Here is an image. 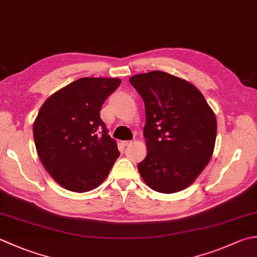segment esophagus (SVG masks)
I'll use <instances>...</instances> for the list:
<instances>
[{"mask_svg":"<svg viewBox=\"0 0 257 257\" xmlns=\"http://www.w3.org/2000/svg\"><path fill=\"white\" fill-rule=\"evenodd\" d=\"M130 144H132V142H130V140H124V142H121V145L124 146V147H127V146H129Z\"/></svg>","mask_w":257,"mask_h":257,"instance_id":"34e87169","label":"esophagus"}]
</instances>
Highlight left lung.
Here are the masks:
<instances>
[{
  "label": "left lung",
  "instance_id": "obj_1",
  "mask_svg": "<svg viewBox=\"0 0 257 257\" xmlns=\"http://www.w3.org/2000/svg\"><path fill=\"white\" fill-rule=\"evenodd\" d=\"M129 81L145 102L147 156L138 164L140 176L158 193L187 188L212 158L214 111L194 84L173 74L152 71Z\"/></svg>",
  "mask_w": 257,
  "mask_h": 257
}]
</instances>
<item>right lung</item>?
<instances>
[{"label": "right lung", "mask_w": 257, "mask_h": 257, "mask_svg": "<svg viewBox=\"0 0 257 257\" xmlns=\"http://www.w3.org/2000/svg\"><path fill=\"white\" fill-rule=\"evenodd\" d=\"M117 78H80L45 100L33 123L35 148L44 168L63 188H97L119 157L115 140L100 118Z\"/></svg>", "instance_id": "1"}]
</instances>
